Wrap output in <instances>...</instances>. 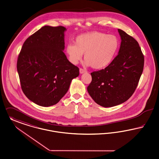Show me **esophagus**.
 <instances>
[{
    "label": "esophagus",
    "mask_w": 159,
    "mask_h": 159,
    "mask_svg": "<svg viewBox=\"0 0 159 159\" xmlns=\"http://www.w3.org/2000/svg\"><path fill=\"white\" fill-rule=\"evenodd\" d=\"M86 71L83 69H80V74H83L84 73H85Z\"/></svg>",
    "instance_id": "esophagus-1"
}]
</instances>
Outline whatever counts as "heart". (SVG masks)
Segmentation results:
<instances>
[{
    "label": "heart",
    "instance_id": "obj_1",
    "mask_svg": "<svg viewBox=\"0 0 159 159\" xmlns=\"http://www.w3.org/2000/svg\"><path fill=\"white\" fill-rule=\"evenodd\" d=\"M119 44V40L115 35L92 32L78 36L75 43L67 44L66 51L72 64L76 65L84 54L85 65L100 70L112 63Z\"/></svg>",
    "mask_w": 159,
    "mask_h": 159
}]
</instances>
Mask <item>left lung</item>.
Returning a JSON list of instances; mask_svg holds the SVG:
<instances>
[{
    "label": "left lung",
    "mask_w": 159,
    "mask_h": 159,
    "mask_svg": "<svg viewBox=\"0 0 159 159\" xmlns=\"http://www.w3.org/2000/svg\"><path fill=\"white\" fill-rule=\"evenodd\" d=\"M121 44L118 55L108 66L91 73L87 91L94 101L108 108L120 105L133 94L144 65L141 49L133 37L118 29Z\"/></svg>",
    "instance_id": "8db88e82"
}]
</instances>
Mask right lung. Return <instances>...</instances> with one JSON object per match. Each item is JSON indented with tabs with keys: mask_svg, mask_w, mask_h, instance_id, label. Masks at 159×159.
I'll return each mask as SVG.
<instances>
[{
	"mask_svg": "<svg viewBox=\"0 0 159 159\" xmlns=\"http://www.w3.org/2000/svg\"><path fill=\"white\" fill-rule=\"evenodd\" d=\"M66 31L63 26L42 27L25 40L18 56L17 71L22 90L38 105L57 103L79 75L78 67L63 52Z\"/></svg>",
	"mask_w": 159,
	"mask_h": 159,
	"instance_id": "right-lung-1",
	"label": "right lung"
}]
</instances>
